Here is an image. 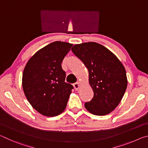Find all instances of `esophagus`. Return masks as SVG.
I'll return each instance as SVG.
<instances>
[{"label":"esophagus","instance_id":"esophagus-1","mask_svg":"<svg viewBox=\"0 0 148 148\" xmlns=\"http://www.w3.org/2000/svg\"><path fill=\"white\" fill-rule=\"evenodd\" d=\"M73 86H74V87L75 90H77V89H78L79 88V87H80V84H79V82H76V83L74 84Z\"/></svg>","mask_w":148,"mask_h":148}]
</instances>
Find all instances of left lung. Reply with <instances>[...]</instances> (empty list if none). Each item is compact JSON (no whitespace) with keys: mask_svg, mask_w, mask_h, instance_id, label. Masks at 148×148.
<instances>
[{"mask_svg":"<svg viewBox=\"0 0 148 148\" xmlns=\"http://www.w3.org/2000/svg\"><path fill=\"white\" fill-rule=\"evenodd\" d=\"M89 72L93 98L85 103L87 110L105 116L117 106L126 91L127 77L121 62L108 49L97 42L76 44L71 49Z\"/></svg>","mask_w":148,"mask_h":148,"instance_id":"obj_1","label":"left lung"}]
</instances>
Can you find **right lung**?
Masks as SVG:
<instances>
[{
    "label": "right lung",
    "mask_w": 148,
    "mask_h": 148,
    "mask_svg": "<svg viewBox=\"0 0 148 148\" xmlns=\"http://www.w3.org/2000/svg\"><path fill=\"white\" fill-rule=\"evenodd\" d=\"M73 44L56 41L38 50L25 67L22 86L33 108L45 116L54 117L66 108L73 89L65 82L61 63Z\"/></svg>",
    "instance_id": "obj_1"
}]
</instances>
